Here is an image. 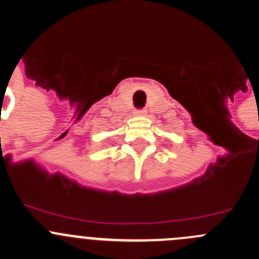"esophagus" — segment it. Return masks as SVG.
I'll return each mask as SVG.
<instances>
[{"mask_svg": "<svg viewBox=\"0 0 259 259\" xmlns=\"http://www.w3.org/2000/svg\"><path fill=\"white\" fill-rule=\"evenodd\" d=\"M135 114H136L137 116H143V115H145V114H146V110L145 109L136 110V111H135Z\"/></svg>", "mask_w": 259, "mask_h": 259, "instance_id": "obj_1", "label": "esophagus"}]
</instances>
